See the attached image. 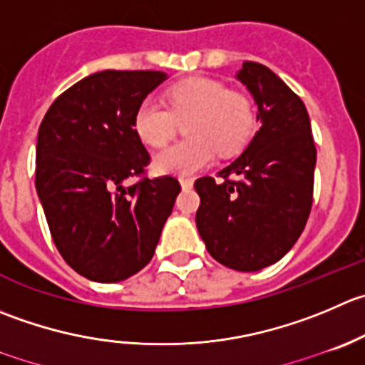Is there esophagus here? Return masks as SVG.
<instances>
[{"instance_id":"34e87169","label":"esophagus","mask_w":365,"mask_h":365,"mask_svg":"<svg viewBox=\"0 0 365 365\" xmlns=\"http://www.w3.org/2000/svg\"><path fill=\"white\" fill-rule=\"evenodd\" d=\"M180 183H182V189L187 190L192 187L194 182H192V178H185V176H182V178H180Z\"/></svg>"}]
</instances>
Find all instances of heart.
I'll return each mask as SVG.
<instances>
[{
  "label": "heart",
  "mask_w": 365,
  "mask_h": 365,
  "mask_svg": "<svg viewBox=\"0 0 365 365\" xmlns=\"http://www.w3.org/2000/svg\"><path fill=\"white\" fill-rule=\"evenodd\" d=\"M168 107L146 98L137 107L133 126L143 143L162 148L173 139L180 121L185 123V135L155 157L160 173L190 175L214 158V153L232 155L239 151L255 128V108L250 98L230 91L222 81L212 78H189L173 85L165 93Z\"/></svg>",
  "instance_id": "b5f03b06"
}]
</instances>
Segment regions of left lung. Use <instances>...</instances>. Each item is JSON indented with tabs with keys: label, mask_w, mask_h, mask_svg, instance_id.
<instances>
[{
	"label": "left lung",
	"mask_w": 365,
	"mask_h": 365,
	"mask_svg": "<svg viewBox=\"0 0 365 365\" xmlns=\"http://www.w3.org/2000/svg\"><path fill=\"white\" fill-rule=\"evenodd\" d=\"M258 107L260 128L219 178L194 182L196 226L208 253L235 271L280 260L305 230L314 197L316 144L309 112L296 93L258 62L237 74Z\"/></svg>",
	"instance_id": "obj_1"
}]
</instances>
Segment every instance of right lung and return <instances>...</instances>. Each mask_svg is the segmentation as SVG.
I'll list each match as a JSON object with an SVG mask.
<instances>
[{"mask_svg": "<svg viewBox=\"0 0 365 365\" xmlns=\"http://www.w3.org/2000/svg\"><path fill=\"white\" fill-rule=\"evenodd\" d=\"M160 71H101L63 91L38 128L35 187L56 250L78 274L114 284L153 258L182 190L148 178L133 118ZM130 178L135 184L125 186Z\"/></svg>", "mask_w": 365, "mask_h": 365, "instance_id": "add662e5", "label": "right lung"}]
</instances>
